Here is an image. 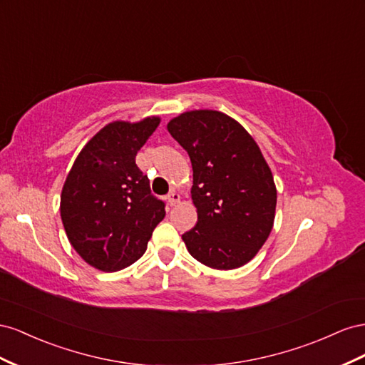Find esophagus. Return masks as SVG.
Returning <instances> with one entry per match:
<instances>
[{"mask_svg": "<svg viewBox=\"0 0 365 365\" xmlns=\"http://www.w3.org/2000/svg\"><path fill=\"white\" fill-rule=\"evenodd\" d=\"M166 199H168V203H170L171 206H175L177 203L180 202V194H177L175 191H173V192L168 194V197H166Z\"/></svg>", "mask_w": 365, "mask_h": 365, "instance_id": "34e87169", "label": "esophagus"}]
</instances>
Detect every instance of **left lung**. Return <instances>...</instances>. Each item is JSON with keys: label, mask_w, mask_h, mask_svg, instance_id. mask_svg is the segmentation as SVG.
Returning a JSON list of instances; mask_svg holds the SVG:
<instances>
[{"label": "left lung", "mask_w": 365, "mask_h": 365, "mask_svg": "<svg viewBox=\"0 0 365 365\" xmlns=\"http://www.w3.org/2000/svg\"><path fill=\"white\" fill-rule=\"evenodd\" d=\"M190 154L197 223L182 235L202 264L231 270L258 254L272 231L277 186L243 125L215 110H191L166 125Z\"/></svg>", "instance_id": "left-lung-1"}]
</instances>
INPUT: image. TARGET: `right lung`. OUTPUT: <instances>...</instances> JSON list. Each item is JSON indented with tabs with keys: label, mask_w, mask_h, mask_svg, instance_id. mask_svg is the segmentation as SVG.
Instances as JSON below:
<instances>
[{
	"label": "right lung",
	"mask_w": 365,
	"mask_h": 365,
	"mask_svg": "<svg viewBox=\"0 0 365 365\" xmlns=\"http://www.w3.org/2000/svg\"><path fill=\"white\" fill-rule=\"evenodd\" d=\"M159 123V116L110 122L81 150L62 186L59 210L68 242L102 272L138 262L165 217L163 202L136 165Z\"/></svg>",
	"instance_id": "add662e5"
}]
</instances>
